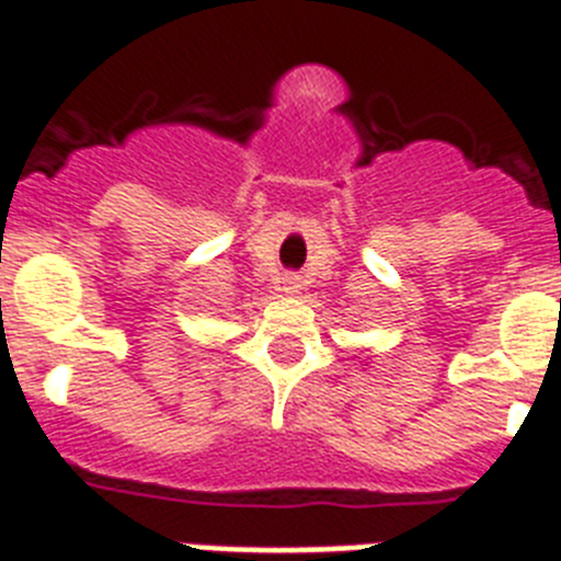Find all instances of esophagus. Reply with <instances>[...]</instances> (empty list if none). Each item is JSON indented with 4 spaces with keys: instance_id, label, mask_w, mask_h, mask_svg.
I'll return each mask as SVG.
<instances>
[{
    "instance_id": "34e87169",
    "label": "esophagus",
    "mask_w": 561,
    "mask_h": 561,
    "mask_svg": "<svg viewBox=\"0 0 561 561\" xmlns=\"http://www.w3.org/2000/svg\"><path fill=\"white\" fill-rule=\"evenodd\" d=\"M300 289V280L295 275H286L284 277V291H297Z\"/></svg>"
}]
</instances>
